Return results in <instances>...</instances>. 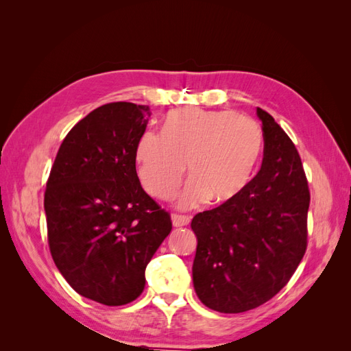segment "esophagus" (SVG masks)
<instances>
[{
    "label": "esophagus",
    "instance_id": "34e87169",
    "mask_svg": "<svg viewBox=\"0 0 351 351\" xmlns=\"http://www.w3.org/2000/svg\"><path fill=\"white\" fill-rule=\"evenodd\" d=\"M171 221H173V226H174V227H184V226H189L190 217L173 214V215H171Z\"/></svg>",
    "mask_w": 351,
    "mask_h": 351
}]
</instances>
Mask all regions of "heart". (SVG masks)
<instances>
[{
  "instance_id": "obj_1",
  "label": "heart",
  "mask_w": 351,
  "mask_h": 351,
  "mask_svg": "<svg viewBox=\"0 0 351 351\" xmlns=\"http://www.w3.org/2000/svg\"><path fill=\"white\" fill-rule=\"evenodd\" d=\"M263 132L249 117L232 111H183L167 119L161 133L146 132L136 147L137 176L152 196L171 199L184 169L190 182L180 208L205 200L226 204L247 189L263 155Z\"/></svg>"
}]
</instances>
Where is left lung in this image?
Segmentation results:
<instances>
[{
	"label": "left lung",
	"mask_w": 351,
	"mask_h": 351,
	"mask_svg": "<svg viewBox=\"0 0 351 351\" xmlns=\"http://www.w3.org/2000/svg\"><path fill=\"white\" fill-rule=\"evenodd\" d=\"M263 159L247 189L192 219L197 239L193 285L221 313H241L271 300L289 282L307 246L311 193L294 143L267 111Z\"/></svg>",
	"instance_id": "1"
}]
</instances>
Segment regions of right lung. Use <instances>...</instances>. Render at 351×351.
I'll return each mask as SVG.
<instances>
[{
  "label": "right lung",
  "mask_w": 351,
  "mask_h": 351,
  "mask_svg": "<svg viewBox=\"0 0 351 351\" xmlns=\"http://www.w3.org/2000/svg\"><path fill=\"white\" fill-rule=\"evenodd\" d=\"M149 115L132 102L93 110L62 141L47 183L52 259L74 291L107 306L142 294L146 265L173 228L136 173Z\"/></svg>",
  "instance_id": "1"
}]
</instances>
